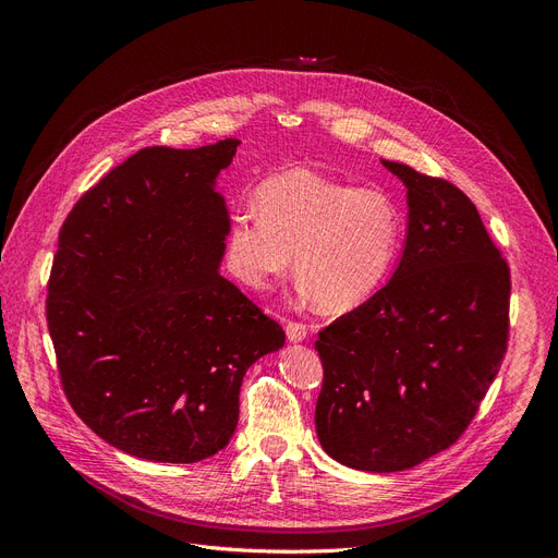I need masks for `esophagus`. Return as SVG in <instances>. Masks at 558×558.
I'll return each mask as SVG.
<instances>
[{"mask_svg": "<svg viewBox=\"0 0 558 558\" xmlns=\"http://www.w3.org/2000/svg\"><path fill=\"white\" fill-rule=\"evenodd\" d=\"M286 335H289L291 342H302L310 335V328L307 324H302V320H289V324H286Z\"/></svg>", "mask_w": 558, "mask_h": 558, "instance_id": "esophagus-1", "label": "esophagus"}]
</instances>
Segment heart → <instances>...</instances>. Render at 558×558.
Masks as SVG:
<instances>
[{
	"label": "heart",
	"mask_w": 558,
	"mask_h": 558,
	"mask_svg": "<svg viewBox=\"0 0 558 558\" xmlns=\"http://www.w3.org/2000/svg\"><path fill=\"white\" fill-rule=\"evenodd\" d=\"M404 232L398 202L379 189L289 170L265 179L256 207L230 218L228 260L251 289L283 277L293 265L316 305L347 312L373 295L391 272Z\"/></svg>",
	"instance_id": "obj_1"
}]
</instances>
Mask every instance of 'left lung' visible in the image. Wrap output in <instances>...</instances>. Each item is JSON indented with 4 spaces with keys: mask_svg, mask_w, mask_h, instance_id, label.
Returning <instances> with one entry per match:
<instances>
[{
    "mask_svg": "<svg viewBox=\"0 0 558 558\" xmlns=\"http://www.w3.org/2000/svg\"><path fill=\"white\" fill-rule=\"evenodd\" d=\"M408 185V242L386 286L314 342L318 442L335 461L398 472L475 418L510 337V265L456 185L384 160Z\"/></svg>",
    "mask_w": 558,
    "mask_h": 558,
    "instance_id": "left-lung-1",
    "label": "left lung"
}]
</instances>
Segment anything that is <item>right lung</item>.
Instances as JSON below:
<instances>
[{
	"label": "right lung",
	"instance_id": "1",
	"mask_svg": "<svg viewBox=\"0 0 558 558\" xmlns=\"http://www.w3.org/2000/svg\"><path fill=\"white\" fill-rule=\"evenodd\" d=\"M238 144L146 146L60 228L46 320L62 391L83 424L137 459L195 463L223 449L246 369L286 340L218 272L230 218L214 181Z\"/></svg>",
	"mask_w": 558,
	"mask_h": 558
}]
</instances>
